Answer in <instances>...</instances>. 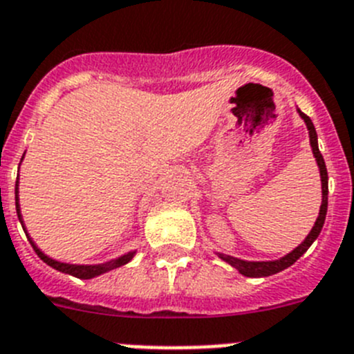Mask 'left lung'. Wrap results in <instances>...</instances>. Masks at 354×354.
Returning a JSON list of instances; mask_svg holds the SVG:
<instances>
[{
    "mask_svg": "<svg viewBox=\"0 0 354 354\" xmlns=\"http://www.w3.org/2000/svg\"><path fill=\"white\" fill-rule=\"evenodd\" d=\"M298 113H300V118L304 119L307 129H309L310 147H313V154H314V158H316L317 168H319L321 194H323V196H321L319 216H317L316 223H314V226H313V230L309 232V235L306 236V241L298 245V248H295L291 252H288L286 256H283V258H279V259H274V261H245V259L233 258V256H230V254L217 252V256H219L223 261H226V263L232 265L233 268H236V270L241 272L242 275H245V277H268V275H274V274H277V272L284 270V268L291 267V265H293L295 261H297V259L300 258V256H302L304 252L310 248V245H313V242L316 241L317 235L321 233V228H323V225H325L326 209H328V174H326V165H325V160H323V156H321L319 147H317V133H316V128H314L313 121H310L309 115H306V113H304L300 109H298Z\"/></svg>",
    "mask_w": 354,
    "mask_h": 354,
    "instance_id": "left-lung-1",
    "label": "left lung"
}]
</instances>
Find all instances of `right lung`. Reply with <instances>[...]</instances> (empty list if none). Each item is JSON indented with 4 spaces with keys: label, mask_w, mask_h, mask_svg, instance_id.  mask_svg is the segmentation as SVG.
Segmentation results:
<instances>
[{
    "label": "right lung",
    "mask_w": 354,
    "mask_h": 354,
    "mask_svg": "<svg viewBox=\"0 0 354 354\" xmlns=\"http://www.w3.org/2000/svg\"><path fill=\"white\" fill-rule=\"evenodd\" d=\"M22 158H24V156H22ZM15 209H17L19 221H21L22 228H24L26 236H28V241L31 242V245H33V249H35V252H37V254H38V258H40L41 261H45V263H47L48 267L56 268V270L63 272V274H70V275H73V277H79V279H93V277H98V275L105 274V272H110V270H113V268H119V267H122V265L129 263V261H131L133 256H135V252H137V251H129V252H126V254L119 256V258L110 259V261H105V263H98V265H73V263H63V261H57V259H52L50 256H47V254H45V252H41L40 248H38V245L33 242V239L29 236L28 230H26V226H24V221H22L21 205H19V179H17V183H15Z\"/></svg>",
    "instance_id": "right-lung-1"
}]
</instances>
